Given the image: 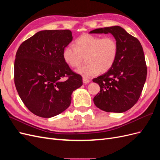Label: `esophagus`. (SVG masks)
I'll list each match as a JSON object with an SVG mask.
<instances>
[{
    "label": "esophagus",
    "instance_id": "esophagus-1",
    "mask_svg": "<svg viewBox=\"0 0 160 160\" xmlns=\"http://www.w3.org/2000/svg\"><path fill=\"white\" fill-rule=\"evenodd\" d=\"M83 83L87 84V83H89V82H90V81L89 79H86L85 77H83Z\"/></svg>",
    "mask_w": 160,
    "mask_h": 160
}]
</instances>
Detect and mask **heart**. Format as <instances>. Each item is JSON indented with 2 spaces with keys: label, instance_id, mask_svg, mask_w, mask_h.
Returning a JSON list of instances; mask_svg holds the SVG:
<instances>
[{
  "label": "heart",
  "instance_id": "obj_1",
  "mask_svg": "<svg viewBox=\"0 0 160 160\" xmlns=\"http://www.w3.org/2000/svg\"><path fill=\"white\" fill-rule=\"evenodd\" d=\"M118 54V44L112 37H101L87 34L81 36L75 45H69L62 52L66 63L72 68L79 67L85 57L87 63L77 70L85 77L109 71Z\"/></svg>",
  "mask_w": 160,
  "mask_h": 160
}]
</instances>
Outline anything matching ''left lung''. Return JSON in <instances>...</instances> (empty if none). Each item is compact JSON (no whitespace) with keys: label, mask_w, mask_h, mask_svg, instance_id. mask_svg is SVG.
I'll return each mask as SVG.
<instances>
[{"label":"left lung","mask_w":160,"mask_h":160,"mask_svg":"<svg viewBox=\"0 0 160 160\" xmlns=\"http://www.w3.org/2000/svg\"><path fill=\"white\" fill-rule=\"evenodd\" d=\"M90 33H111L118 44V54L112 67L93 79L100 86L95 105L106 112L122 113L138 102L147 77L143 48L137 38L119 26L97 28Z\"/></svg>","instance_id":"1"}]
</instances>
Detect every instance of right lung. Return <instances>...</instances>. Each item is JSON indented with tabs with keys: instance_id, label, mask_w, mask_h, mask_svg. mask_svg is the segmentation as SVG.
Instances as JSON below:
<instances>
[{
	"instance_id": "right-lung-1",
	"label": "right lung",
	"mask_w": 160,
	"mask_h": 160,
	"mask_svg": "<svg viewBox=\"0 0 160 160\" xmlns=\"http://www.w3.org/2000/svg\"><path fill=\"white\" fill-rule=\"evenodd\" d=\"M72 40L69 30H45L22 42L16 53L14 79L23 103L44 118L59 115L69 107L71 94L83 85L62 58Z\"/></svg>"
}]
</instances>
